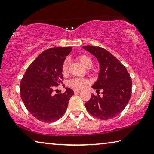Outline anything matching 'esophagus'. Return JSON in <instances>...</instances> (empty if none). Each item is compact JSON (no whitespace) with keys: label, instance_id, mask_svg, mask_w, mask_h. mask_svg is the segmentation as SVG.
Returning a JSON list of instances; mask_svg holds the SVG:
<instances>
[{"label":"esophagus","instance_id":"esophagus-1","mask_svg":"<svg viewBox=\"0 0 154 154\" xmlns=\"http://www.w3.org/2000/svg\"><path fill=\"white\" fill-rule=\"evenodd\" d=\"M73 92H74L75 94H77V93H80L81 92V90H73Z\"/></svg>","mask_w":154,"mask_h":154}]
</instances>
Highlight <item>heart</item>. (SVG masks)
Wrapping results in <instances>:
<instances>
[{"label":"heart","instance_id":"1","mask_svg":"<svg viewBox=\"0 0 154 154\" xmlns=\"http://www.w3.org/2000/svg\"><path fill=\"white\" fill-rule=\"evenodd\" d=\"M78 60L85 66L86 68H90L93 64V61L92 58L88 55L82 54L80 55L78 57ZM68 64L69 60L67 59L63 62L62 65V73L63 75L67 74L68 73ZM86 79H82V78H73L69 81V85L75 89H82L87 84Z\"/></svg>","mask_w":154,"mask_h":154}]
</instances>
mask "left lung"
<instances>
[{
	"label": "left lung",
	"mask_w": 154,
	"mask_h": 154,
	"mask_svg": "<svg viewBox=\"0 0 154 154\" xmlns=\"http://www.w3.org/2000/svg\"><path fill=\"white\" fill-rule=\"evenodd\" d=\"M82 48L97 57L99 63L98 79L93 89L103 96L92 94L85 104L93 117L103 120L110 119L121 113L130 100L132 81L126 69L110 52L99 46H85Z\"/></svg>",
	"instance_id": "8db88e82"
}]
</instances>
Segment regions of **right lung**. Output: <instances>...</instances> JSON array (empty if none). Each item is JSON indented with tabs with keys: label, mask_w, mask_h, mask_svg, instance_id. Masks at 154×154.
Segmentation results:
<instances>
[{
	"label": "right lung",
	"mask_w": 154,
	"mask_h": 154,
	"mask_svg": "<svg viewBox=\"0 0 154 154\" xmlns=\"http://www.w3.org/2000/svg\"><path fill=\"white\" fill-rule=\"evenodd\" d=\"M72 47H54L43 51L26 69L21 81V99L33 117L44 122H53L65 113L73 95L72 89L53 94L62 83V65Z\"/></svg>",
	"instance_id": "right-lung-1"
}]
</instances>
